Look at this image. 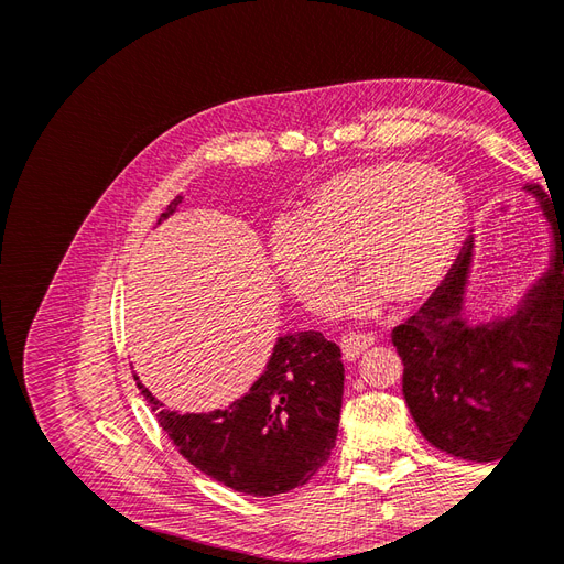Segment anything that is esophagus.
<instances>
[{"instance_id": "esophagus-1", "label": "esophagus", "mask_w": 564, "mask_h": 564, "mask_svg": "<svg viewBox=\"0 0 564 564\" xmlns=\"http://www.w3.org/2000/svg\"><path fill=\"white\" fill-rule=\"evenodd\" d=\"M369 346H373L371 334H348L340 338V350H344L346 360H355V357H360Z\"/></svg>"}]
</instances>
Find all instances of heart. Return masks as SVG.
<instances>
[{
  "mask_svg": "<svg viewBox=\"0 0 564 564\" xmlns=\"http://www.w3.org/2000/svg\"><path fill=\"white\" fill-rule=\"evenodd\" d=\"M466 226L458 183L419 162L386 160L324 181L303 218H280L268 237L275 278L315 315H329L350 272L365 275L350 294L352 315L386 301L414 305L445 280Z\"/></svg>",
  "mask_w": 564,
  "mask_h": 564,
  "instance_id": "obj_1",
  "label": "heart"
}]
</instances>
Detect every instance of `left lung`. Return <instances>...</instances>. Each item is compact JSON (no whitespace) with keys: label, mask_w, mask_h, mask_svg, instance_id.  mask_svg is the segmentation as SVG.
Here are the masks:
<instances>
[{"label":"left lung","mask_w":564,"mask_h":564,"mask_svg":"<svg viewBox=\"0 0 564 564\" xmlns=\"http://www.w3.org/2000/svg\"><path fill=\"white\" fill-rule=\"evenodd\" d=\"M551 228V261L508 315L473 322L466 286L475 237L419 313L392 329L402 392L421 435L466 460H497L536 404L551 360L564 362V218L539 185H524Z\"/></svg>","instance_id":"8db88e82"}]
</instances>
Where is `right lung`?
<instances>
[{
	"mask_svg": "<svg viewBox=\"0 0 564 564\" xmlns=\"http://www.w3.org/2000/svg\"><path fill=\"white\" fill-rule=\"evenodd\" d=\"M178 195L158 224L172 216ZM162 431L204 475L251 497H278L303 487L336 445L344 362L319 332L278 338L259 379L240 400L207 414L169 409L135 377Z\"/></svg>",
	"mask_w": 564,
	"mask_h": 564,
	"instance_id": "obj_1",
	"label": "right lung"
}]
</instances>
